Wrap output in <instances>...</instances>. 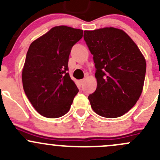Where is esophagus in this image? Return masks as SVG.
I'll return each mask as SVG.
<instances>
[{
	"label": "esophagus",
	"mask_w": 160,
	"mask_h": 160,
	"mask_svg": "<svg viewBox=\"0 0 160 160\" xmlns=\"http://www.w3.org/2000/svg\"><path fill=\"white\" fill-rule=\"evenodd\" d=\"M83 83H84V80H80V86H81V85H83Z\"/></svg>",
	"instance_id": "esophagus-1"
}]
</instances>
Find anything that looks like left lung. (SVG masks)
Masks as SVG:
<instances>
[{
  "label": "left lung",
  "mask_w": 160,
  "mask_h": 160,
  "mask_svg": "<svg viewBox=\"0 0 160 160\" xmlns=\"http://www.w3.org/2000/svg\"><path fill=\"white\" fill-rule=\"evenodd\" d=\"M83 38L93 56L98 82L96 90L88 96L90 106L102 117H120L141 95L146 59L133 40L118 28L84 31Z\"/></svg>",
  "instance_id": "1"
}]
</instances>
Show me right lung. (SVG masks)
Segmentation results:
<instances>
[{
    "label": "right lung",
    "instance_id": "obj_1",
    "mask_svg": "<svg viewBox=\"0 0 160 160\" xmlns=\"http://www.w3.org/2000/svg\"><path fill=\"white\" fill-rule=\"evenodd\" d=\"M83 37V30L56 26L30 45L22 70L27 98L41 115L56 118L68 112L78 93L68 69L72 46Z\"/></svg>",
    "mask_w": 160,
    "mask_h": 160
}]
</instances>
